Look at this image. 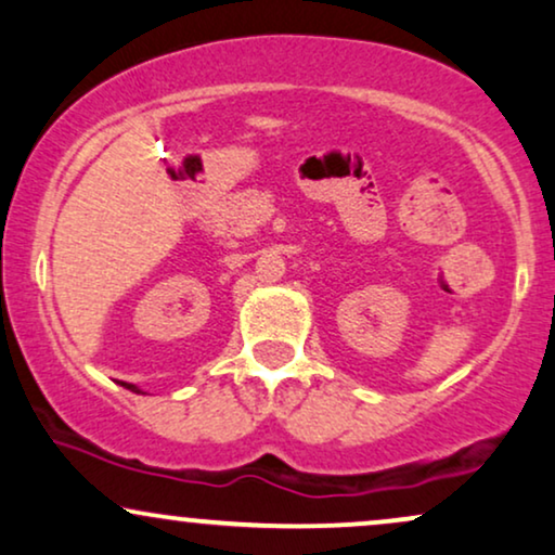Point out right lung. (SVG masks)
Wrapping results in <instances>:
<instances>
[{"mask_svg": "<svg viewBox=\"0 0 555 555\" xmlns=\"http://www.w3.org/2000/svg\"><path fill=\"white\" fill-rule=\"evenodd\" d=\"M120 386H126V388H131V391L141 393V388H139V386H133V383H122V380H120Z\"/></svg>", "mask_w": 555, "mask_h": 555, "instance_id": "obj_1", "label": "right lung"}]
</instances>
